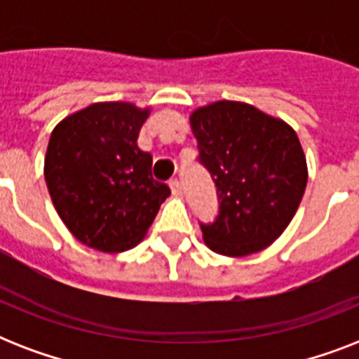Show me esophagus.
Segmentation results:
<instances>
[{
	"mask_svg": "<svg viewBox=\"0 0 359 359\" xmlns=\"http://www.w3.org/2000/svg\"><path fill=\"white\" fill-rule=\"evenodd\" d=\"M169 188H171V191H173L175 196H180V194H182V184H180L179 179L169 180Z\"/></svg>",
	"mask_w": 359,
	"mask_h": 359,
	"instance_id": "obj_1",
	"label": "esophagus"
}]
</instances>
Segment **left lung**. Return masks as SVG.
Returning <instances> with one entry per match:
<instances>
[{
  "label": "left lung",
  "mask_w": 359,
  "mask_h": 359,
  "mask_svg": "<svg viewBox=\"0 0 359 359\" xmlns=\"http://www.w3.org/2000/svg\"><path fill=\"white\" fill-rule=\"evenodd\" d=\"M199 162L218 188L219 214L203 240L225 257L257 253L294 218L307 184L306 154L292 126L236 100L190 115Z\"/></svg>",
  "instance_id": "obj_1"
}]
</instances>
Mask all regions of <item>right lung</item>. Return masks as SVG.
Listing matches in <instances>:
<instances>
[{
    "mask_svg": "<svg viewBox=\"0 0 359 359\" xmlns=\"http://www.w3.org/2000/svg\"><path fill=\"white\" fill-rule=\"evenodd\" d=\"M151 108L97 102L53 128L44 179L67 229L106 253L132 250L147 235L168 184L152 177V156L137 147Z\"/></svg>",
    "mask_w": 359,
    "mask_h": 359,
    "instance_id": "right-lung-1",
    "label": "right lung"
}]
</instances>
